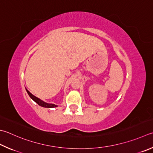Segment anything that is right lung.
I'll return each mask as SVG.
<instances>
[{
  "mask_svg": "<svg viewBox=\"0 0 153 153\" xmlns=\"http://www.w3.org/2000/svg\"><path fill=\"white\" fill-rule=\"evenodd\" d=\"M26 91H27V93L29 95V97L31 98L32 99H33L34 102H36L39 105H40L41 106H42V107H45V108H54V107H56V106H58L56 105H54V104H51V103H47L43 101V100H41L39 98H37L36 97L34 96V95L30 93L29 91H28L27 88H26Z\"/></svg>",
  "mask_w": 153,
  "mask_h": 153,
  "instance_id": "add662e5",
  "label": "right lung"
}]
</instances>
